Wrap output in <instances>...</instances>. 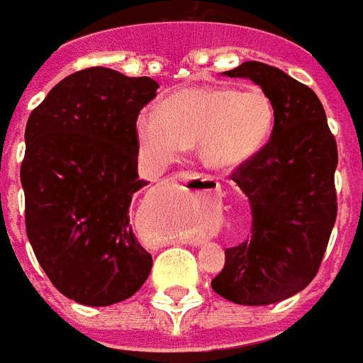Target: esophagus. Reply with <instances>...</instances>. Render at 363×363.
<instances>
[{
    "label": "esophagus",
    "instance_id": "esophagus-1",
    "mask_svg": "<svg viewBox=\"0 0 363 363\" xmlns=\"http://www.w3.org/2000/svg\"><path fill=\"white\" fill-rule=\"evenodd\" d=\"M173 181L182 182V184H189V182H194V186H198V190H219V182H216L213 179H206V177H200V174L186 173V171H181L173 177Z\"/></svg>",
    "mask_w": 363,
    "mask_h": 363
}]
</instances>
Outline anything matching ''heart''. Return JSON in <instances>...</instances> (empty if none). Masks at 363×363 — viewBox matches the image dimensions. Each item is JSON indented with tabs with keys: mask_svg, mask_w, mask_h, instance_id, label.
I'll list each match as a JSON object with an SVG mask.
<instances>
[{
	"mask_svg": "<svg viewBox=\"0 0 363 363\" xmlns=\"http://www.w3.org/2000/svg\"><path fill=\"white\" fill-rule=\"evenodd\" d=\"M275 106L262 88L192 86L136 121L142 150L155 163L179 160L192 144L208 169L227 171L256 157L269 140Z\"/></svg>",
	"mask_w": 363,
	"mask_h": 363,
	"instance_id": "heart-1",
	"label": "heart"
}]
</instances>
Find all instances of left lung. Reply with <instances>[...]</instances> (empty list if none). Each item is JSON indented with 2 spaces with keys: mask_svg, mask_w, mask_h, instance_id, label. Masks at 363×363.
Listing matches in <instances>:
<instances>
[{
  "mask_svg": "<svg viewBox=\"0 0 363 363\" xmlns=\"http://www.w3.org/2000/svg\"><path fill=\"white\" fill-rule=\"evenodd\" d=\"M250 79L275 106L264 150L233 181L252 206V236L225 250L213 291L235 304L267 306L311 283L337 219V142L315 92L277 67L246 61L223 72Z\"/></svg>",
  "mask_w": 363,
  "mask_h": 363,
  "instance_id": "1",
  "label": "left lung"
}]
</instances>
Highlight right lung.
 I'll list each match as a JSON object with an SVG mask.
<instances>
[{
	"mask_svg": "<svg viewBox=\"0 0 363 363\" xmlns=\"http://www.w3.org/2000/svg\"><path fill=\"white\" fill-rule=\"evenodd\" d=\"M155 90L147 77L92 67L53 86L26 123V235L53 286L79 304L123 302L152 271L128 208L147 184L136 119Z\"/></svg>",
	"mask_w": 363,
	"mask_h": 363,
	"instance_id": "right-lung-1",
	"label": "right lung"
}]
</instances>
